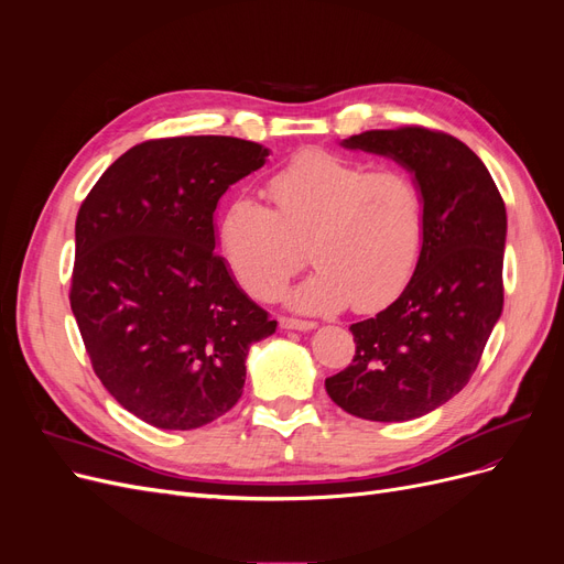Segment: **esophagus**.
I'll return each mask as SVG.
<instances>
[{
  "instance_id": "1",
  "label": "esophagus",
  "mask_w": 564,
  "mask_h": 564,
  "mask_svg": "<svg viewBox=\"0 0 564 564\" xmlns=\"http://www.w3.org/2000/svg\"><path fill=\"white\" fill-rule=\"evenodd\" d=\"M280 327L282 329H296V332H311L317 324L311 319H296V317H280Z\"/></svg>"
}]
</instances>
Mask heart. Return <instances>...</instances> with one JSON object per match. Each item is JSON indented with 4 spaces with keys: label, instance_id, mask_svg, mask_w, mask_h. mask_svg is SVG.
Segmentation results:
<instances>
[{
    "label": "heart",
    "instance_id": "1",
    "mask_svg": "<svg viewBox=\"0 0 564 564\" xmlns=\"http://www.w3.org/2000/svg\"><path fill=\"white\" fill-rule=\"evenodd\" d=\"M272 207L232 199L220 218V247L235 280L272 301L305 265L294 308L379 311L414 278L425 242V197L402 169H379L327 150H303L268 178Z\"/></svg>",
    "mask_w": 564,
    "mask_h": 564
}]
</instances>
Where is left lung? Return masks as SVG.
<instances>
[{"instance_id": "left-lung-1", "label": "left lung", "mask_w": 564, "mask_h": 564, "mask_svg": "<svg viewBox=\"0 0 564 564\" xmlns=\"http://www.w3.org/2000/svg\"><path fill=\"white\" fill-rule=\"evenodd\" d=\"M346 148L412 169L425 197V242L400 299L350 324L352 362L324 388L352 416L419 419L464 390L501 315L506 204L482 160L445 131H365Z\"/></svg>"}]
</instances>
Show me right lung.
I'll use <instances>...</instances> for the list:
<instances>
[{
  "instance_id": "obj_1",
  "label": "right lung",
  "mask_w": 564,
  "mask_h": 564,
  "mask_svg": "<svg viewBox=\"0 0 564 564\" xmlns=\"http://www.w3.org/2000/svg\"><path fill=\"white\" fill-rule=\"evenodd\" d=\"M265 158L230 135L150 139L82 202L73 315L100 383L155 429L193 431L230 412L249 346L278 327L214 251L220 195Z\"/></svg>"
}]
</instances>
